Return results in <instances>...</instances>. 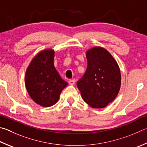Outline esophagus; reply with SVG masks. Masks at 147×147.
Returning <instances> with one entry per match:
<instances>
[{"mask_svg":"<svg viewBox=\"0 0 147 147\" xmlns=\"http://www.w3.org/2000/svg\"><path fill=\"white\" fill-rule=\"evenodd\" d=\"M75 82H76V80L74 79L69 80V84L71 85H74V84H75Z\"/></svg>","mask_w":147,"mask_h":147,"instance_id":"1","label":"esophagus"}]
</instances>
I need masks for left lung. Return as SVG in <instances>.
I'll return each mask as SVG.
<instances>
[{
    "label": "left lung",
    "mask_w": 147,
    "mask_h": 147,
    "mask_svg": "<svg viewBox=\"0 0 147 147\" xmlns=\"http://www.w3.org/2000/svg\"><path fill=\"white\" fill-rule=\"evenodd\" d=\"M86 71L76 85L84 100L92 108H104L118 95L121 86L119 66L104 48L95 47L86 53Z\"/></svg>",
    "instance_id": "obj_1"
}]
</instances>
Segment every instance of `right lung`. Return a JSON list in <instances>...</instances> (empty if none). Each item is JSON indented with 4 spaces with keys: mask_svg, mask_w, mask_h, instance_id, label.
<instances>
[{
    "mask_svg": "<svg viewBox=\"0 0 147 147\" xmlns=\"http://www.w3.org/2000/svg\"><path fill=\"white\" fill-rule=\"evenodd\" d=\"M54 54L52 49L38 53L31 61L25 76L29 95L34 102L45 107L55 105L67 85L55 67Z\"/></svg>",
    "mask_w": 147,
    "mask_h": 147,
    "instance_id": "obj_1",
    "label": "right lung"
}]
</instances>
